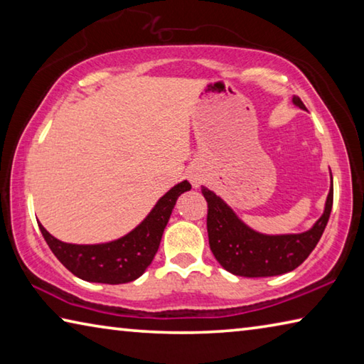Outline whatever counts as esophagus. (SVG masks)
Masks as SVG:
<instances>
[{
	"label": "esophagus",
	"mask_w": 364,
	"mask_h": 364,
	"mask_svg": "<svg viewBox=\"0 0 364 364\" xmlns=\"http://www.w3.org/2000/svg\"><path fill=\"white\" fill-rule=\"evenodd\" d=\"M188 180L193 184V188H199L204 183V173L199 167H191L188 170Z\"/></svg>",
	"instance_id": "obj_1"
}]
</instances>
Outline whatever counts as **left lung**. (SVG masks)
I'll list each match as a JSON object with an SVG mask.
<instances>
[{
    "label": "left lung",
    "mask_w": 364,
    "mask_h": 364,
    "mask_svg": "<svg viewBox=\"0 0 364 364\" xmlns=\"http://www.w3.org/2000/svg\"><path fill=\"white\" fill-rule=\"evenodd\" d=\"M292 102L305 110V104L299 96H294ZM202 194L208 205V244L218 263L236 276L267 278L295 269L316 247L332 210L334 186L331 181L324 212L310 230L299 234H276V236L252 230L213 191L202 186Z\"/></svg>",
    "instance_id": "8db88e82"
}]
</instances>
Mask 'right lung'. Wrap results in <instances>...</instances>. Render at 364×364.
<instances>
[{
  "mask_svg": "<svg viewBox=\"0 0 364 364\" xmlns=\"http://www.w3.org/2000/svg\"><path fill=\"white\" fill-rule=\"evenodd\" d=\"M189 189L188 181L178 183L160 197L149 215L133 231L110 242L67 244L51 236L43 225L40 231L58 260L80 279L102 284L132 282L154 260L176 199Z\"/></svg>",
  "mask_w": 364,
  "mask_h": 364,
  "instance_id": "add662e5",
  "label": "right lung"
}]
</instances>
